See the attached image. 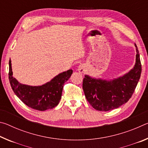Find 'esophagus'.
I'll use <instances>...</instances> for the list:
<instances>
[{"label":"esophagus","instance_id":"obj_1","mask_svg":"<svg viewBox=\"0 0 148 148\" xmlns=\"http://www.w3.org/2000/svg\"><path fill=\"white\" fill-rule=\"evenodd\" d=\"M78 71L80 72V73H84L85 71V66L84 64H80L78 66Z\"/></svg>","mask_w":148,"mask_h":148}]
</instances>
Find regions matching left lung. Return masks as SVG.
I'll return each instance as SVG.
<instances>
[{
	"mask_svg": "<svg viewBox=\"0 0 148 148\" xmlns=\"http://www.w3.org/2000/svg\"><path fill=\"white\" fill-rule=\"evenodd\" d=\"M136 63L131 71L112 80L92 78L86 75L83 89L87 101L95 110L107 112L117 108L129 101L138 82L142 64L136 45Z\"/></svg>",
	"mask_w": 148,
	"mask_h": 148,
	"instance_id": "obj_1",
	"label": "left lung"
}]
</instances>
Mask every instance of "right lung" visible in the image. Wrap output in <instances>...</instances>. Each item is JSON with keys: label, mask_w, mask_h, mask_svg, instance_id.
<instances>
[{"label": "right lung", "mask_w": 148, "mask_h": 148, "mask_svg": "<svg viewBox=\"0 0 148 148\" xmlns=\"http://www.w3.org/2000/svg\"><path fill=\"white\" fill-rule=\"evenodd\" d=\"M72 70L56 76L51 81L40 86H30L20 84L13 77L11 60L9 61V80L14 93L27 106L44 111L57 106L61 98L64 84L71 77Z\"/></svg>", "instance_id": "obj_1"}]
</instances>
